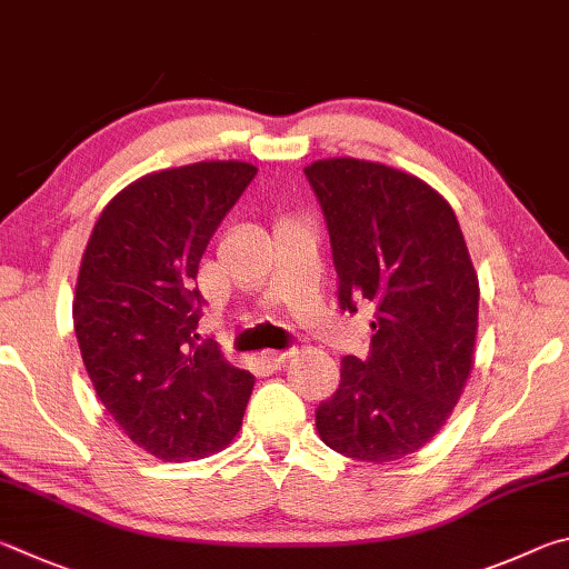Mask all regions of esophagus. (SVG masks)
<instances>
[{
    "label": "esophagus",
    "mask_w": 569,
    "mask_h": 569,
    "mask_svg": "<svg viewBox=\"0 0 569 569\" xmlns=\"http://www.w3.org/2000/svg\"><path fill=\"white\" fill-rule=\"evenodd\" d=\"M292 357H295L292 352H269V355H264V362H267L269 367H274V370H279V367L290 365Z\"/></svg>",
    "instance_id": "esophagus-1"
}]
</instances>
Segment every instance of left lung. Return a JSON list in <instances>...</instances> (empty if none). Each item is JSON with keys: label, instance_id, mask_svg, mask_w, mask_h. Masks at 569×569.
<instances>
[{"label": "left lung", "instance_id": "8db88e82", "mask_svg": "<svg viewBox=\"0 0 569 569\" xmlns=\"http://www.w3.org/2000/svg\"><path fill=\"white\" fill-rule=\"evenodd\" d=\"M305 174L330 229L340 307L375 310L370 357H345L317 432L355 460H402L442 430L472 372L480 282L465 234L450 202L402 169L335 157Z\"/></svg>", "mask_w": 569, "mask_h": 569}]
</instances>
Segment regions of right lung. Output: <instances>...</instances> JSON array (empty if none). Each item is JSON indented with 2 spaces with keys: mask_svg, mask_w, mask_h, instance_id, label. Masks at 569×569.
<instances>
[{
  "mask_svg": "<svg viewBox=\"0 0 569 569\" xmlns=\"http://www.w3.org/2000/svg\"><path fill=\"white\" fill-rule=\"evenodd\" d=\"M257 167L194 162L134 179L89 234L74 332L89 380L129 440L164 462L214 455L242 427L254 377L194 345L204 249Z\"/></svg>",
  "mask_w": 569,
  "mask_h": 569,
  "instance_id": "right-lung-1",
  "label": "right lung"
}]
</instances>
